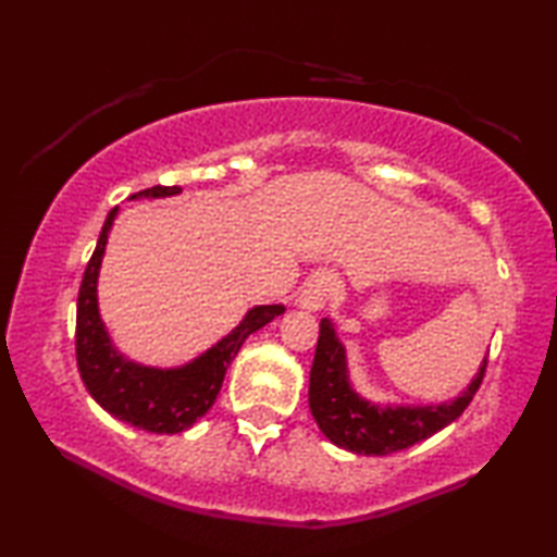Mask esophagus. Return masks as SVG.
I'll return each instance as SVG.
<instances>
[{"label":"esophagus","mask_w":557,"mask_h":557,"mask_svg":"<svg viewBox=\"0 0 557 557\" xmlns=\"http://www.w3.org/2000/svg\"><path fill=\"white\" fill-rule=\"evenodd\" d=\"M332 287L334 280L330 272H314V275L305 282L302 293H299V307L317 312L320 307H324L326 299H330Z\"/></svg>","instance_id":"esophagus-1"}]
</instances>
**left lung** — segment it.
Segmentation results:
<instances>
[{"instance_id":"obj_1","label":"left lung","mask_w":557,"mask_h":557,"mask_svg":"<svg viewBox=\"0 0 557 557\" xmlns=\"http://www.w3.org/2000/svg\"><path fill=\"white\" fill-rule=\"evenodd\" d=\"M485 364H488V357L483 359L481 372L475 374L469 389L451 404L423 406V409L374 406L351 392L342 344L330 320H322L310 372V409L322 434L332 444L347 448L351 454L386 456L434 436L436 431L461 417L479 392Z\"/></svg>"}]
</instances>
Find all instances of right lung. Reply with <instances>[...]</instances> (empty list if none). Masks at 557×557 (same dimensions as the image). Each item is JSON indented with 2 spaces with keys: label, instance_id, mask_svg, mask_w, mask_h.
I'll use <instances>...</instances> for the list:
<instances>
[{
  "label": "right lung",
  "instance_id": "obj_1",
  "mask_svg": "<svg viewBox=\"0 0 557 557\" xmlns=\"http://www.w3.org/2000/svg\"><path fill=\"white\" fill-rule=\"evenodd\" d=\"M181 193L178 185H153L131 198H163ZM113 208L101 227L99 243L84 270L76 302V364L88 394L99 401L111 417L151 434H181L190 429L202 413L215 404L223 386L225 369L237 357L243 342L260 326L285 312L282 305H262L247 312L240 326L218 342L213 349L181 369H148L126 361L111 347L106 334L99 305H96V277L103 258V247L116 218Z\"/></svg>",
  "mask_w": 557,
  "mask_h": 557
}]
</instances>
